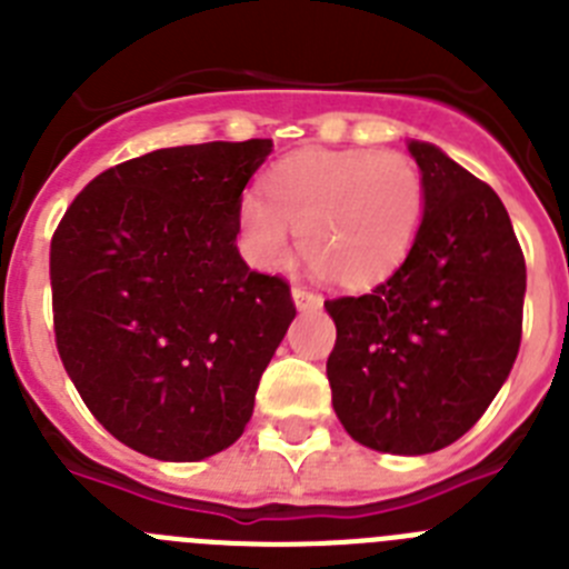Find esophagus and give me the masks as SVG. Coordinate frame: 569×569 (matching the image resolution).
<instances>
[{
	"mask_svg": "<svg viewBox=\"0 0 569 569\" xmlns=\"http://www.w3.org/2000/svg\"><path fill=\"white\" fill-rule=\"evenodd\" d=\"M293 301L299 310H316L321 308V296H316L308 288H293Z\"/></svg>",
	"mask_w": 569,
	"mask_h": 569,
	"instance_id": "1",
	"label": "esophagus"
}]
</instances>
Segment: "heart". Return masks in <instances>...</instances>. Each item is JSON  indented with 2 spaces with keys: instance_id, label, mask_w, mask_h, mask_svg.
Returning a JSON list of instances; mask_svg holds the SVG:
<instances>
[{
  "instance_id": "1",
  "label": "heart",
  "mask_w": 569,
  "mask_h": 569,
  "mask_svg": "<svg viewBox=\"0 0 569 569\" xmlns=\"http://www.w3.org/2000/svg\"><path fill=\"white\" fill-rule=\"evenodd\" d=\"M421 170L399 150H299L268 176V199L241 196L250 259L276 270L293 234L308 268L339 288H370L399 268L425 219Z\"/></svg>"
}]
</instances>
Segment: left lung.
Segmentation results:
<instances>
[{"mask_svg": "<svg viewBox=\"0 0 569 569\" xmlns=\"http://www.w3.org/2000/svg\"><path fill=\"white\" fill-rule=\"evenodd\" d=\"M427 204L413 248L373 293L325 301L333 410L359 445L425 456L481 419L519 356L527 268L490 184L410 139Z\"/></svg>", "mask_w": 569, "mask_h": 569, "instance_id": "obj_1", "label": "left lung"}]
</instances>
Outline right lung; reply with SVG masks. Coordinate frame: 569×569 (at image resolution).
Masks as SVG:
<instances>
[{
	"instance_id": "obj_1",
	"label": "right lung",
	"mask_w": 569,
	"mask_h": 569,
	"mask_svg": "<svg viewBox=\"0 0 569 569\" xmlns=\"http://www.w3.org/2000/svg\"><path fill=\"white\" fill-rule=\"evenodd\" d=\"M270 139L162 148L99 173L50 241L57 347L110 436L159 461L233 445L293 321L288 281L236 248Z\"/></svg>"
}]
</instances>
